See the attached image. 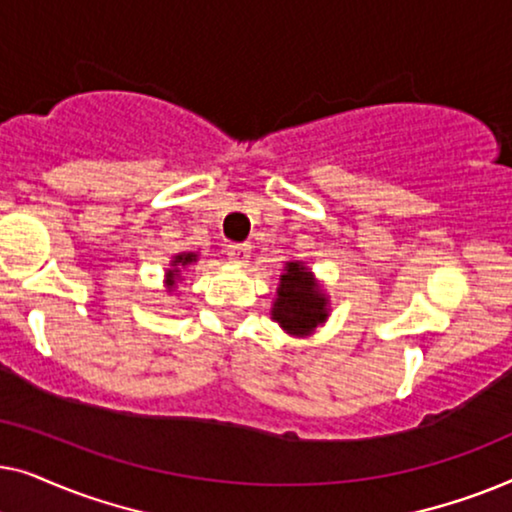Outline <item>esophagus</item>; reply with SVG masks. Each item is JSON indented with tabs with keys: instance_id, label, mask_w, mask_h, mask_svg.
<instances>
[{
	"instance_id": "34e87169",
	"label": "esophagus",
	"mask_w": 512,
	"mask_h": 512,
	"mask_svg": "<svg viewBox=\"0 0 512 512\" xmlns=\"http://www.w3.org/2000/svg\"><path fill=\"white\" fill-rule=\"evenodd\" d=\"M226 254H228V258L233 263L244 265V263L249 261V256H251V247H249V244H228Z\"/></svg>"
}]
</instances>
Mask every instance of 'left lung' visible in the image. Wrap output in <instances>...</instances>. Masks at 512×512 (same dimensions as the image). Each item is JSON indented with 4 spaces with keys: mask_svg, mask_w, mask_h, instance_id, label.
Masks as SVG:
<instances>
[{
    "mask_svg": "<svg viewBox=\"0 0 512 512\" xmlns=\"http://www.w3.org/2000/svg\"><path fill=\"white\" fill-rule=\"evenodd\" d=\"M272 319L291 335H307L328 319V298L300 261H289L279 275Z\"/></svg>",
    "mask_w": 512,
    "mask_h": 512,
    "instance_id": "obj_1",
    "label": "left lung"
}]
</instances>
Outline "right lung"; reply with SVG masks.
<instances>
[{
	"instance_id": "obj_1",
	"label": "right lung",
	"mask_w": 512,
	"mask_h": 512,
	"mask_svg": "<svg viewBox=\"0 0 512 512\" xmlns=\"http://www.w3.org/2000/svg\"><path fill=\"white\" fill-rule=\"evenodd\" d=\"M198 261V254H193V251H186V254H179V256H174L172 258V268L165 272V284H167V289H174V284H177V279H179V275H181V270L184 268H188V265L191 263H195Z\"/></svg>"
}]
</instances>
